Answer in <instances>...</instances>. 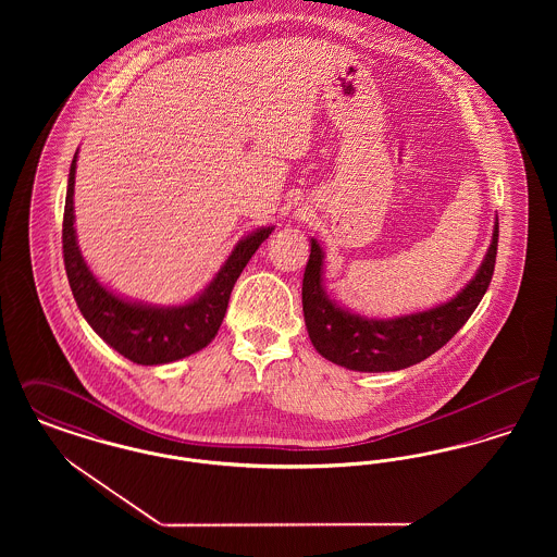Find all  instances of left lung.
Wrapping results in <instances>:
<instances>
[{"mask_svg":"<svg viewBox=\"0 0 557 557\" xmlns=\"http://www.w3.org/2000/svg\"><path fill=\"white\" fill-rule=\"evenodd\" d=\"M499 225L476 277L453 300L424 313L397 319L357 318L332 302L321 288L323 255L311 239L302 277V313L309 338L327 361L355 371H397L416 366L449 343L476 311L497 261Z\"/></svg>","mask_w":557,"mask_h":557,"instance_id":"1","label":"left lung"}]
</instances>
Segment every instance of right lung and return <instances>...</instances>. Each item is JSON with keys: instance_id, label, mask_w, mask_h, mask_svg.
<instances>
[{"instance_id": "1", "label": "right lung", "mask_w": 557, "mask_h": 557, "mask_svg": "<svg viewBox=\"0 0 557 557\" xmlns=\"http://www.w3.org/2000/svg\"><path fill=\"white\" fill-rule=\"evenodd\" d=\"M75 164L77 154L69 173V189L62 219V257L71 290L83 318L87 319V323L96 330V334L102 341H107L114 350H119L123 357H127L137 366L171 363L205 348L221 327L230 296L234 290V284L238 282L242 269L257 252V248L269 238L273 227L259 230L257 234L242 239L234 248L232 257L212 280L211 286L196 300L173 309L132 305L102 288L81 257L73 227Z\"/></svg>"}]
</instances>
